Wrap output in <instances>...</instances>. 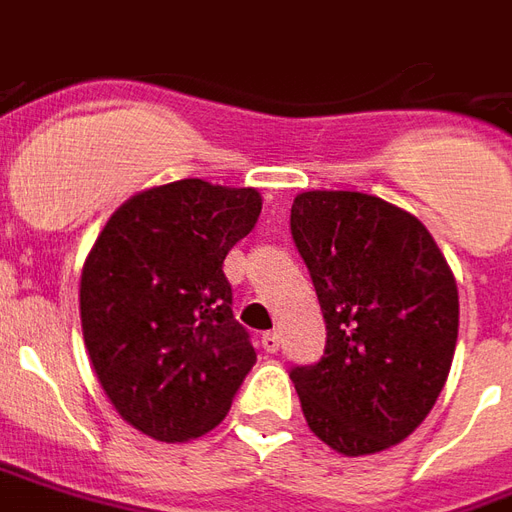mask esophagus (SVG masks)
Segmentation results:
<instances>
[{
  "label": "esophagus",
  "mask_w": 512,
  "mask_h": 512,
  "mask_svg": "<svg viewBox=\"0 0 512 512\" xmlns=\"http://www.w3.org/2000/svg\"><path fill=\"white\" fill-rule=\"evenodd\" d=\"M261 346H264V352L275 354L281 349V335L278 333H264L261 335Z\"/></svg>",
  "instance_id": "esophagus-1"
}]
</instances>
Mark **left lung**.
<instances>
[{
  "instance_id": "obj_1",
  "label": "left lung",
  "mask_w": 512,
  "mask_h": 512,
  "mask_svg": "<svg viewBox=\"0 0 512 512\" xmlns=\"http://www.w3.org/2000/svg\"><path fill=\"white\" fill-rule=\"evenodd\" d=\"M289 226L327 324L322 360L289 371L302 414L338 453L387 450L423 423L450 374L453 272L420 220L368 193H300Z\"/></svg>"
}]
</instances>
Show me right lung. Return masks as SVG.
Returning a JSON list of instances; mask_svg holds the SVG:
<instances>
[{"label": "right lung", "instance_id": "1", "mask_svg": "<svg viewBox=\"0 0 512 512\" xmlns=\"http://www.w3.org/2000/svg\"><path fill=\"white\" fill-rule=\"evenodd\" d=\"M259 212V190L179 179L128 199L100 231L81 272V327L100 387L141 434H207L256 363L223 259Z\"/></svg>", "mask_w": 512, "mask_h": 512}]
</instances>
